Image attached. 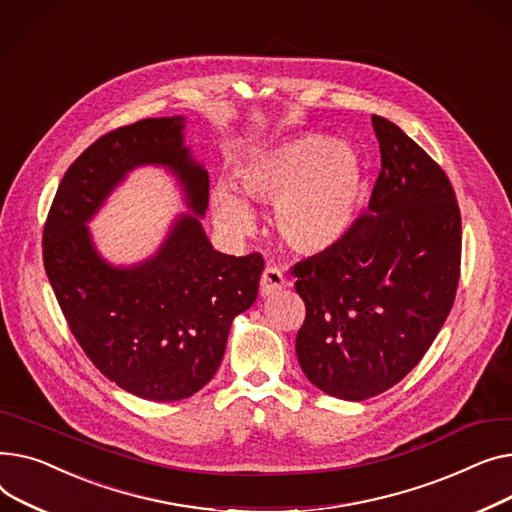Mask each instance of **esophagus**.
I'll return each mask as SVG.
<instances>
[{"instance_id": "esophagus-1", "label": "esophagus", "mask_w": 512, "mask_h": 512, "mask_svg": "<svg viewBox=\"0 0 512 512\" xmlns=\"http://www.w3.org/2000/svg\"><path fill=\"white\" fill-rule=\"evenodd\" d=\"M285 285H287V279H285L283 270H281L279 266L268 264V266L264 268L262 279H260V293H262L264 297L275 295V293L281 291Z\"/></svg>"}]
</instances>
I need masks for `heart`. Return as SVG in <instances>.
<instances>
[{"label":"heart","instance_id":"heart-1","mask_svg":"<svg viewBox=\"0 0 512 512\" xmlns=\"http://www.w3.org/2000/svg\"><path fill=\"white\" fill-rule=\"evenodd\" d=\"M237 186L250 200L275 202L279 237L293 252L316 256L333 250L351 229L362 202L364 163L349 144L308 134L256 150L239 165ZM241 195L229 184L210 190V213L229 237H246L256 227Z\"/></svg>","mask_w":512,"mask_h":512}]
</instances>
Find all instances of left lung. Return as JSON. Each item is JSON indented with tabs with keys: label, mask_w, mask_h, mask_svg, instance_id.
Wrapping results in <instances>:
<instances>
[{
	"label": "left lung",
	"mask_w": 512,
	"mask_h": 512,
	"mask_svg": "<svg viewBox=\"0 0 512 512\" xmlns=\"http://www.w3.org/2000/svg\"><path fill=\"white\" fill-rule=\"evenodd\" d=\"M382 169L368 215L293 266L306 320L297 362L322 393L366 401L403 380L453 308L461 213L448 177L399 126L372 115Z\"/></svg>",
	"instance_id": "8db88e82"
}]
</instances>
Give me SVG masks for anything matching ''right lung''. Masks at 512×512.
Returning a JSON list of instances; mask_svg holds the SVG:
<instances>
[{
  "mask_svg": "<svg viewBox=\"0 0 512 512\" xmlns=\"http://www.w3.org/2000/svg\"><path fill=\"white\" fill-rule=\"evenodd\" d=\"M186 119L148 117L90 144L70 165L43 231V262L72 335L103 376L148 401L188 399L217 374L231 322L258 295L260 254L227 256L200 219L208 173L184 144ZM167 168L183 188L178 216L160 250L115 267L85 223L130 170Z\"/></svg>",
  "mask_w": 512,
  "mask_h": 512,
  "instance_id": "1",
  "label": "right lung"
}]
</instances>
